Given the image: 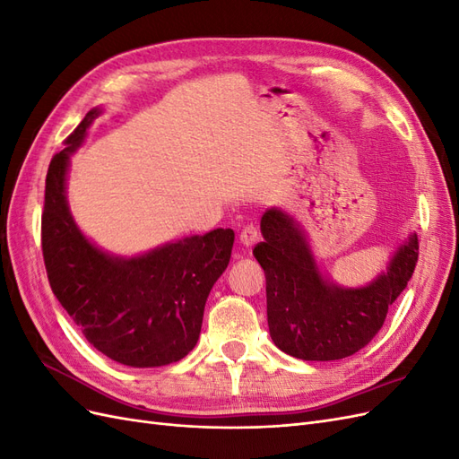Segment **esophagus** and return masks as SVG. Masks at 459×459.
Listing matches in <instances>:
<instances>
[{
  "instance_id": "1",
  "label": "esophagus",
  "mask_w": 459,
  "mask_h": 459,
  "mask_svg": "<svg viewBox=\"0 0 459 459\" xmlns=\"http://www.w3.org/2000/svg\"><path fill=\"white\" fill-rule=\"evenodd\" d=\"M239 241H241L243 247L251 248V247L258 241V230H256L255 226H247V228L241 231V235H239Z\"/></svg>"
}]
</instances>
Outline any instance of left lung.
<instances>
[{
  "label": "left lung",
  "mask_w": 459,
  "mask_h": 459,
  "mask_svg": "<svg viewBox=\"0 0 459 459\" xmlns=\"http://www.w3.org/2000/svg\"><path fill=\"white\" fill-rule=\"evenodd\" d=\"M260 231L264 241L253 255L266 273L270 337L285 354L308 362L341 359L364 349L406 289L420 251L418 235L410 233L375 280L342 287L319 270L307 233L289 212L268 208Z\"/></svg>",
  "instance_id": "1"
}]
</instances>
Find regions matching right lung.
Returning <instances> with one entry per match:
<instances>
[{
  "instance_id": "obj_1",
  "label": "right lung",
  "mask_w": 459,
  "mask_h": 459,
  "mask_svg": "<svg viewBox=\"0 0 459 459\" xmlns=\"http://www.w3.org/2000/svg\"><path fill=\"white\" fill-rule=\"evenodd\" d=\"M101 110H90L49 164L41 214L48 280L97 351L130 368L169 366L195 349L208 293L228 268L235 233L218 228L137 256L91 243L68 208L66 174Z\"/></svg>"
}]
</instances>
